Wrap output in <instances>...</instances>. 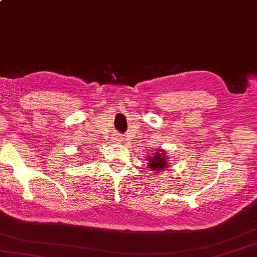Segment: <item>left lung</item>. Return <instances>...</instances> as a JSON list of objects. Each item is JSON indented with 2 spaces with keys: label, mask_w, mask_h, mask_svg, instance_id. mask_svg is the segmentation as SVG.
Here are the masks:
<instances>
[{
  "label": "left lung",
  "mask_w": 257,
  "mask_h": 257,
  "mask_svg": "<svg viewBox=\"0 0 257 257\" xmlns=\"http://www.w3.org/2000/svg\"><path fill=\"white\" fill-rule=\"evenodd\" d=\"M162 154H165V151L157 152L155 156H150L148 167L149 169H152V171L163 170V169L168 166V162H167L168 157H166V155H162Z\"/></svg>",
  "instance_id": "obj_1"
}]
</instances>
